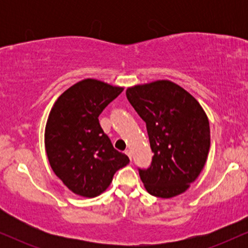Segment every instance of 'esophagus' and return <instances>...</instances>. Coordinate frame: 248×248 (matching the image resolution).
I'll return each instance as SVG.
<instances>
[{"label":"esophagus","mask_w":248,"mask_h":248,"mask_svg":"<svg viewBox=\"0 0 248 248\" xmlns=\"http://www.w3.org/2000/svg\"><path fill=\"white\" fill-rule=\"evenodd\" d=\"M124 154H126V155L128 156V157H129V158H132V152H130L129 149L124 150Z\"/></svg>","instance_id":"34e87169"}]
</instances>
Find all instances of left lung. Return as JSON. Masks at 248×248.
Segmentation results:
<instances>
[{"mask_svg": "<svg viewBox=\"0 0 248 248\" xmlns=\"http://www.w3.org/2000/svg\"><path fill=\"white\" fill-rule=\"evenodd\" d=\"M128 101L146 122L152 166L139 169L150 195L171 198L189 189L206 163L210 149L209 119L187 91L170 80L135 85Z\"/></svg>", "mask_w": 248, "mask_h": 248, "instance_id": "8db88e82", "label": "left lung"}]
</instances>
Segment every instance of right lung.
<instances>
[{
    "label": "right lung",
    "instance_id": "1",
    "mask_svg": "<svg viewBox=\"0 0 248 248\" xmlns=\"http://www.w3.org/2000/svg\"><path fill=\"white\" fill-rule=\"evenodd\" d=\"M124 91L96 79L67 88L51 108L45 126V150L53 172L76 195L93 198L109 186L129 163L114 149L99 115Z\"/></svg>",
    "mask_w": 248,
    "mask_h": 248
}]
</instances>
